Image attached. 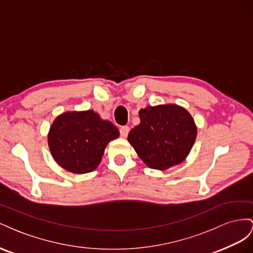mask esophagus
<instances>
[{
	"instance_id": "obj_1",
	"label": "esophagus",
	"mask_w": 253,
	"mask_h": 253,
	"mask_svg": "<svg viewBox=\"0 0 253 253\" xmlns=\"http://www.w3.org/2000/svg\"><path fill=\"white\" fill-rule=\"evenodd\" d=\"M129 130H130V128H129L128 126H122L120 128V134H121V136H123V138H126V136L129 133Z\"/></svg>"
}]
</instances>
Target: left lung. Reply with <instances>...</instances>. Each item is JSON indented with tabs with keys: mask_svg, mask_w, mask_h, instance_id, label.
I'll return each mask as SVG.
<instances>
[{
	"mask_svg": "<svg viewBox=\"0 0 253 253\" xmlns=\"http://www.w3.org/2000/svg\"><path fill=\"white\" fill-rule=\"evenodd\" d=\"M139 113L141 123L129 132L128 141L143 162L160 170L181 163L197 134L191 114L177 105L148 106Z\"/></svg>",
	"mask_w": 253,
	"mask_h": 253,
	"instance_id": "left-lung-1",
	"label": "left lung"
}]
</instances>
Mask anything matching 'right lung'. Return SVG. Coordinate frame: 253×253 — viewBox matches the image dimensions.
I'll use <instances>...</instances> for the list:
<instances>
[{"label":"right lung","mask_w":253,"mask_h":253,"mask_svg":"<svg viewBox=\"0 0 253 253\" xmlns=\"http://www.w3.org/2000/svg\"><path fill=\"white\" fill-rule=\"evenodd\" d=\"M119 134L112 123L100 120L92 110L66 112L50 126L48 146L61 168L85 174L98 167L107 144Z\"/></svg>","instance_id":"1"}]
</instances>
